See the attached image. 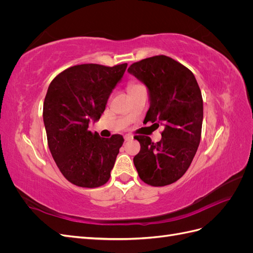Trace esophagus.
<instances>
[{
    "instance_id": "34e87169",
    "label": "esophagus",
    "mask_w": 253,
    "mask_h": 253,
    "mask_svg": "<svg viewBox=\"0 0 253 253\" xmlns=\"http://www.w3.org/2000/svg\"><path fill=\"white\" fill-rule=\"evenodd\" d=\"M132 139H133V136H132L131 134L125 135V140H126V141H129V140H132Z\"/></svg>"
}]
</instances>
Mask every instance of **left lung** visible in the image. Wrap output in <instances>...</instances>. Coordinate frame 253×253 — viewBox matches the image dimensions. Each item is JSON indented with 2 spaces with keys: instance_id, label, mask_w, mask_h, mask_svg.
<instances>
[{
  "instance_id": "obj_1",
  "label": "left lung",
  "mask_w": 253,
  "mask_h": 253,
  "mask_svg": "<svg viewBox=\"0 0 253 253\" xmlns=\"http://www.w3.org/2000/svg\"><path fill=\"white\" fill-rule=\"evenodd\" d=\"M127 72L148 88L150 108L143 122L164 126L162 139L137 135L140 151L134 157L139 177L163 187L178 180L192 163L201 141L204 106L193 73L167 56L133 63Z\"/></svg>"
}]
</instances>
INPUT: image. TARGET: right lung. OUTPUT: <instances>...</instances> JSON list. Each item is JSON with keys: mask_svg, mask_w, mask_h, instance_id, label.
<instances>
[{"mask_svg": "<svg viewBox=\"0 0 253 253\" xmlns=\"http://www.w3.org/2000/svg\"><path fill=\"white\" fill-rule=\"evenodd\" d=\"M126 66L75 65L49 84L43 104L48 147L61 173L76 186L97 188L110 179L125 139L119 134L102 138L88 125L100 119Z\"/></svg>", "mask_w": 253, "mask_h": 253, "instance_id": "add662e5", "label": "right lung"}]
</instances>
